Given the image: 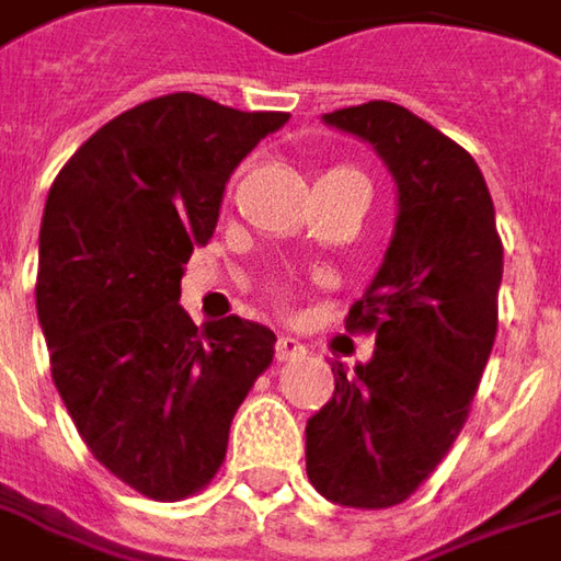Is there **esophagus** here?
Listing matches in <instances>:
<instances>
[{
  "mask_svg": "<svg viewBox=\"0 0 561 561\" xmlns=\"http://www.w3.org/2000/svg\"><path fill=\"white\" fill-rule=\"evenodd\" d=\"M274 355H277V360H296L306 355V345L299 340H293V336H280L277 345H274Z\"/></svg>",
  "mask_w": 561,
  "mask_h": 561,
  "instance_id": "esophagus-1",
  "label": "esophagus"
}]
</instances>
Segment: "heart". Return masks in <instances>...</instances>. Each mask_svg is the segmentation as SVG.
<instances>
[{
  "label": "heart",
  "mask_w": 561,
  "mask_h": 561,
  "mask_svg": "<svg viewBox=\"0 0 561 561\" xmlns=\"http://www.w3.org/2000/svg\"><path fill=\"white\" fill-rule=\"evenodd\" d=\"M324 175H352V179H364V175H360L358 169H348V167H333V169H327ZM272 296H274V299H277V302H284V299H287V287H284V284H274V287H272Z\"/></svg>",
  "instance_id": "obj_1"
}]
</instances>
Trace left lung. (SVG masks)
<instances>
[{
  "mask_svg": "<svg viewBox=\"0 0 561 561\" xmlns=\"http://www.w3.org/2000/svg\"><path fill=\"white\" fill-rule=\"evenodd\" d=\"M370 141L398 184L382 268L345 330L377 336L355 374L306 426L318 494L355 510L404 503L445 460L479 392L497 336L503 243L482 169L457 141L392 101L324 114Z\"/></svg>",
  "mask_w": 561,
  "mask_h": 561,
  "instance_id": "obj_1",
  "label": "left lung"
}]
</instances>
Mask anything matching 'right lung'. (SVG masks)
<instances>
[{"label":"right lung","mask_w":561,"mask_h":561,"mask_svg":"<svg viewBox=\"0 0 561 561\" xmlns=\"http://www.w3.org/2000/svg\"><path fill=\"white\" fill-rule=\"evenodd\" d=\"M289 114L172 92L114 116L64 163L39 228L36 311L51 379L98 463L160 503L203 491L274 358L268 327H197L182 274L237 163Z\"/></svg>","instance_id":"right-lung-1"}]
</instances>
